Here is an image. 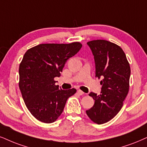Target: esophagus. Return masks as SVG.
I'll use <instances>...</instances> for the list:
<instances>
[{
  "mask_svg": "<svg viewBox=\"0 0 147 147\" xmlns=\"http://www.w3.org/2000/svg\"><path fill=\"white\" fill-rule=\"evenodd\" d=\"M77 92H78V93L80 95H84V92H83L82 90H78Z\"/></svg>",
  "mask_w": 147,
  "mask_h": 147,
  "instance_id": "1",
  "label": "esophagus"
}]
</instances>
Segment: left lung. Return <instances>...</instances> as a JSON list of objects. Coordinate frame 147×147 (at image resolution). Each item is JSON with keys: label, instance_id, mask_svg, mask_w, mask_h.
Listing matches in <instances>:
<instances>
[{"label": "left lung", "instance_id": "1", "mask_svg": "<svg viewBox=\"0 0 147 147\" xmlns=\"http://www.w3.org/2000/svg\"><path fill=\"white\" fill-rule=\"evenodd\" d=\"M95 64V77L101 79L100 95L88 94L95 100L86 115L93 122L103 124L120 111L129 91L131 70L122 48L106 40L88 41Z\"/></svg>", "mask_w": 147, "mask_h": 147}]
</instances>
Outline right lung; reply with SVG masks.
Wrapping results in <instances>:
<instances>
[{
    "label": "right lung",
    "instance_id": "add662e5",
    "mask_svg": "<svg viewBox=\"0 0 147 147\" xmlns=\"http://www.w3.org/2000/svg\"><path fill=\"white\" fill-rule=\"evenodd\" d=\"M82 44L43 43L29 49L20 65L19 87L25 104L37 120L51 123L58 119L69 97L76 92L55 85L67 61L76 54Z\"/></svg>",
    "mask_w": 147,
    "mask_h": 147
}]
</instances>
